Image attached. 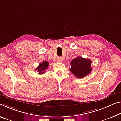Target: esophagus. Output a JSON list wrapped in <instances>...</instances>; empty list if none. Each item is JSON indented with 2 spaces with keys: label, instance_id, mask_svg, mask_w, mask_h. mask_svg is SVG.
Here are the masks:
<instances>
[{
  "label": "esophagus",
  "instance_id": "34e87169",
  "mask_svg": "<svg viewBox=\"0 0 121 121\" xmlns=\"http://www.w3.org/2000/svg\"><path fill=\"white\" fill-rule=\"evenodd\" d=\"M57 61H58V62H61V61H62V60H61V59H58V60H57Z\"/></svg>",
  "mask_w": 121,
  "mask_h": 121
}]
</instances>
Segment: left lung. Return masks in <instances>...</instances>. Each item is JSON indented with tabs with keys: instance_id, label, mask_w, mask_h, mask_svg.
Segmentation results:
<instances>
[{
	"instance_id": "obj_1",
	"label": "left lung",
	"mask_w": 121,
	"mask_h": 121,
	"mask_svg": "<svg viewBox=\"0 0 121 121\" xmlns=\"http://www.w3.org/2000/svg\"><path fill=\"white\" fill-rule=\"evenodd\" d=\"M91 61L90 59L78 56L70 62V72L78 78H83L91 72Z\"/></svg>"
}]
</instances>
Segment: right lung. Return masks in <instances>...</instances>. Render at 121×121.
Segmentation results:
<instances>
[{
  "mask_svg": "<svg viewBox=\"0 0 121 121\" xmlns=\"http://www.w3.org/2000/svg\"><path fill=\"white\" fill-rule=\"evenodd\" d=\"M48 65H49L48 62L45 61L42 63L39 64V66H38L37 68H36L35 70H37V72H38V74H43L46 72L45 70L47 69Z\"/></svg>",
  "mask_w": 121,
  "mask_h": 121,
  "instance_id": "add662e5",
  "label": "right lung"
}]
</instances>
